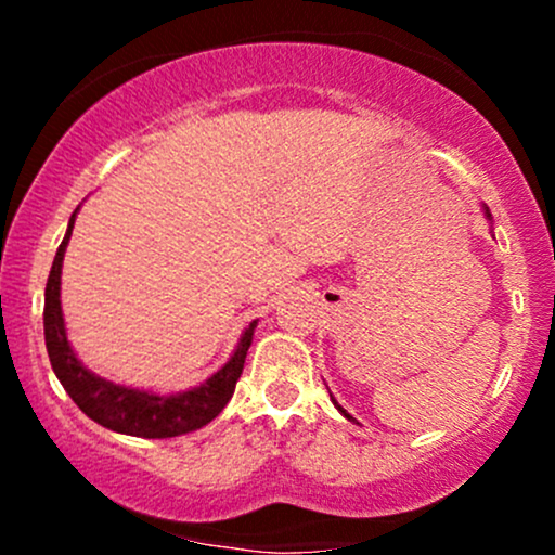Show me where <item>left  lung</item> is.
<instances>
[{"label": "left lung", "instance_id": "8db88e82", "mask_svg": "<svg viewBox=\"0 0 555 555\" xmlns=\"http://www.w3.org/2000/svg\"><path fill=\"white\" fill-rule=\"evenodd\" d=\"M486 216H488V219H490V211H488V208H486ZM331 401H334V397H331ZM334 404H336V401H334ZM336 410H339L344 417H347V420H352V423H354V417H352V415H349V412H347V410H344V406H339V404H336Z\"/></svg>", "mask_w": 555, "mask_h": 555}]
</instances>
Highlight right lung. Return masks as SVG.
<instances>
[{
	"instance_id": "obj_1",
	"label": "right lung",
	"mask_w": 555,
	"mask_h": 555,
	"mask_svg": "<svg viewBox=\"0 0 555 555\" xmlns=\"http://www.w3.org/2000/svg\"><path fill=\"white\" fill-rule=\"evenodd\" d=\"M75 214H78V208H75ZM75 214L69 219L65 240H62L60 250L54 256L47 282V295H43V339H47L49 360H52L60 384L65 386L69 399L93 423L104 425L109 430L125 433V436L175 438L182 436V433H193L203 428V425H208L224 410L227 401L232 399L242 367H245L247 349L253 344V331H256L258 321H253L245 328V334H242L237 349L227 360V365L221 371H216L208 380H203L201 386L188 388V391L154 393L143 391V388L112 384V380L91 373L78 360V354L73 352V347H69L60 302L62 260H65L69 234H73Z\"/></svg>"
}]
</instances>
